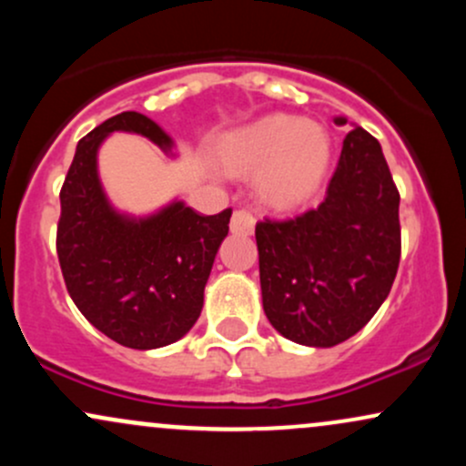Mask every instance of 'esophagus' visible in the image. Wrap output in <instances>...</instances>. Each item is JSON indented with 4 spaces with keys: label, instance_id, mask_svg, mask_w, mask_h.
I'll return each mask as SVG.
<instances>
[{
    "label": "esophagus",
    "instance_id": "obj_1",
    "mask_svg": "<svg viewBox=\"0 0 466 466\" xmlns=\"http://www.w3.org/2000/svg\"><path fill=\"white\" fill-rule=\"evenodd\" d=\"M254 226H256V217L251 215L249 210H237L232 215V221H229V229H232V234H243V237H248V234L254 232Z\"/></svg>",
    "mask_w": 466,
    "mask_h": 466
}]
</instances>
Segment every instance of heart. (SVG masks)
<instances>
[{
  "label": "heart",
  "instance_id": "1",
  "mask_svg": "<svg viewBox=\"0 0 466 466\" xmlns=\"http://www.w3.org/2000/svg\"><path fill=\"white\" fill-rule=\"evenodd\" d=\"M217 153L228 173H256L260 201L276 210H296L322 184L333 142L319 122L271 114L228 133Z\"/></svg>",
  "mask_w": 466,
  "mask_h": 466
}]
</instances>
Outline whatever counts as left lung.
I'll return each mask as SVG.
<instances>
[{
	"instance_id": "1",
	"label": "left lung",
	"mask_w": 466,
	"mask_h": 466,
	"mask_svg": "<svg viewBox=\"0 0 466 466\" xmlns=\"http://www.w3.org/2000/svg\"><path fill=\"white\" fill-rule=\"evenodd\" d=\"M399 201L381 144L355 127L318 208L256 223L263 309L278 333L330 349L370 322L399 269Z\"/></svg>"
}]
</instances>
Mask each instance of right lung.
Returning a JSON list of instances; mask_svg holds the SVG:
<instances>
[{
  "mask_svg": "<svg viewBox=\"0 0 466 466\" xmlns=\"http://www.w3.org/2000/svg\"><path fill=\"white\" fill-rule=\"evenodd\" d=\"M116 131L148 137L166 153L173 148L168 133L137 111L89 131L61 188L56 254L87 322L127 349L153 350L181 339L199 319L232 210L203 217L177 199L148 217L116 210L98 177V148Z\"/></svg>",
  "mask_w": 466,
  "mask_h": 466,
  "instance_id": "add662e5",
  "label": "right lung"
}]
</instances>
